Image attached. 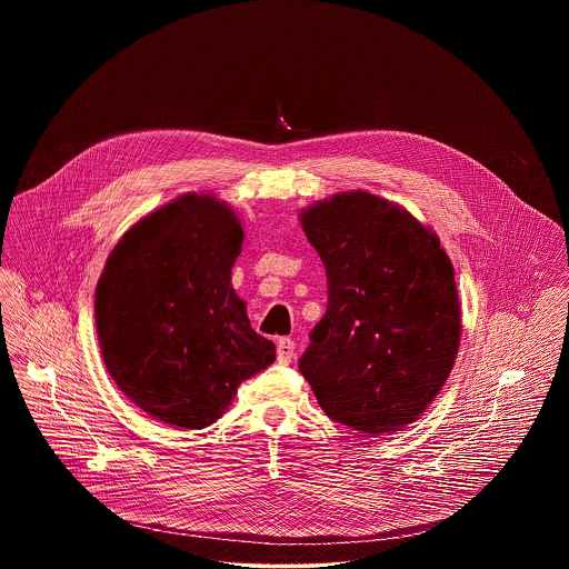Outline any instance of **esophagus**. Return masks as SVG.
Listing matches in <instances>:
<instances>
[{"label":"esophagus","instance_id":"obj_1","mask_svg":"<svg viewBox=\"0 0 569 569\" xmlns=\"http://www.w3.org/2000/svg\"><path fill=\"white\" fill-rule=\"evenodd\" d=\"M297 353V343L292 339H279L277 341V360L281 365H290Z\"/></svg>","mask_w":569,"mask_h":569}]
</instances>
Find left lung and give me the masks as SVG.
<instances>
[{
    "label": "left lung",
    "instance_id": "8db88e82",
    "mask_svg": "<svg viewBox=\"0 0 569 569\" xmlns=\"http://www.w3.org/2000/svg\"><path fill=\"white\" fill-rule=\"evenodd\" d=\"M300 223L325 262L328 307L298 369L328 418L373 437L401 431L457 360L452 262L435 232L369 191L335 193Z\"/></svg>",
    "mask_w": 569,
    "mask_h": 569
}]
</instances>
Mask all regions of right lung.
<instances>
[{"label": "right lung", "mask_w": 569, "mask_h": 569, "mask_svg": "<svg viewBox=\"0 0 569 569\" xmlns=\"http://www.w3.org/2000/svg\"><path fill=\"white\" fill-rule=\"evenodd\" d=\"M243 228L209 193H186L142 217L110 251L96 288L104 365L156 420L204 429L274 346L247 318L230 274Z\"/></svg>", "instance_id": "right-lung-1"}]
</instances>
